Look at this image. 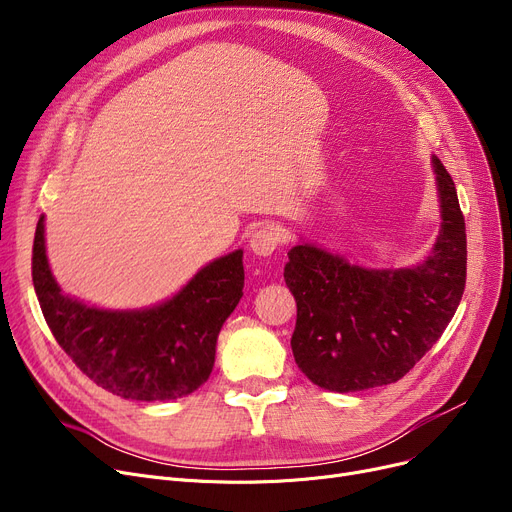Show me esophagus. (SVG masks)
<instances>
[{"label": "esophagus", "instance_id": "1", "mask_svg": "<svg viewBox=\"0 0 512 512\" xmlns=\"http://www.w3.org/2000/svg\"><path fill=\"white\" fill-rule=\"evenodd\" d=\"M280 228L276 224H263L255 230V234L251 236V251L259 257H267L272 255L278 247H280Z\"/></svg>", "mask_w": 512, "mask_h": 512}]
</instances>
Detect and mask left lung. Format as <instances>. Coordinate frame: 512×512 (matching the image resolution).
I'll use <instances>...</instances> for the list:
<instances>
[{
    "label": "left lung",
    "mask_w": 512,
    "mask_h": 512,
    "mask_svg": "<svg viewBox=\"0 0 512 512\" xmlns=\"http://www.w3.org/2000/svg\"><path fill=\"white\" fill-rule=\"evenodd\" d=\"M440 236L421 265L369 270L315 245L288 251L284 280L297 299L292 355L319 388L359 392L398 382L436 344L461 303L467 234L456 188L432 157Z\"/></svg>",
    "instance_id": "left-lung-1"
}]
</instances>
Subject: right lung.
Listing matches in <instances>:
<instances>
[{
  "label": "right lung",
  "instance_id": "add662e5",
  "mask_svg": "<svg viewBox=\"0 0 512 512\" xmlns=\"http://www.w3.org/2000/svg\"><path fill=\"white\" fill-rule=\"evenodd\" d=\"M33 284L64 353L103 390L130 400H176L207 382L215 342L245 288L242 251L205 265L166 303L107 311L64 294L45 255V224L33 242Z\"/></svg>",
  "mask_w": 512,
  "mask_h": 512
}]
</instances>
